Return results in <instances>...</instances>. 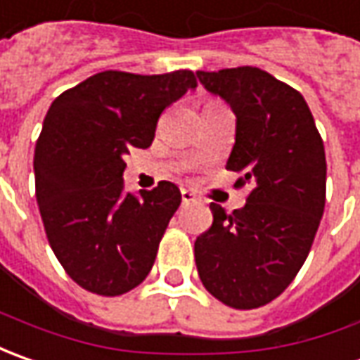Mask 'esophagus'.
Segmentation results:
<instances>
[{"mask_svg":"<svg viewBox=\"0 0 360 360\" xmlns=\"http://www.w3.org/2000/svg\"><path fill=\"white\" fill-rule=\"evenodd\" d=\"M181 199H183V203L185 205L195 203V201H197V195L189 191V189H181Z\"/></svg>","mask_w":360,"mask_h":360,"instance_id":"34e87169","label":"esophagus"}]
</instances>
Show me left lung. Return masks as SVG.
Returning a JSON list of instances; mask_svg holds the SVG:
<instances>
[{
  "label": "left lung",
  "instance_id": "left-lung-1",
  "mask_svg": "<svg viewBox=\"0 0 360 360\" xmlns=\"http://www.w3.org/2000/svg\"><path fill=\"white\" fill-rule=\"evenodd\" d=\"M209 94L237 117L227 165L251 185L247 203L227 213L211 203L213 225L195 241L205 289L233 309H257L285 291L325 211V145L303 95L259 68L197 71Z\"/></svg>",
  "mask_w": 360,
  "mask_h": 360
}]
</instances>
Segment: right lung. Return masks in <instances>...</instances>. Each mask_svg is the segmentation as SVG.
I'll use <instances>...</instances> for the list:
<instances>
[{
    "label": "right lung",
    "instance_id": "1",
    "mask_svg": "<svg viewBox=\"0 0 360 360\" xmlns=\"http://www.w3.org/2000/svg\"><path fill=\"white\" fill-rule=\"evenodd\" d=\"M197 87L189 69L163 75L101 71L57 97L35 143V197L47 241L85 291L115 297L149 275L177 185L123 187V157L147 149L163 109Z\"/></svg>",
    "mask_w": 360,
    "mask_h": 360
}]
</instances>
